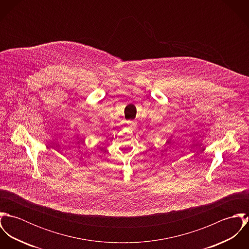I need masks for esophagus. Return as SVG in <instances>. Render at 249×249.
Instances as JSON below:
<instances>
[{
	"label": "esophagus",
	"instance_id": "34e87169",
	"mask_svg": "<svg viewBox=\"0 0 249 249\" xmlns=\"http://www.w3.org/2000/svg\"><path fill=\"white\" fill-rule=\"evenodd\" d=\"M127 128H129L130 130H134L136 128V124L134 122H127V124H126Z\"/></svg>",
	"mask_w": 249,
	"mask_h": 249
}]
</instances>
